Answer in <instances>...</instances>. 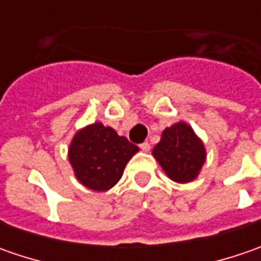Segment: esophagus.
Returning a JSON list of instances; mask_svg holds the SVG:
<instances>
[{
	"instance_id": "obj_1",
	"label": "esophagus",
	"mask_w": 261,
	"mask_h": 261,
	"mask_svg": "<svg viewBox=\"0 0 261 261\" xmlns=\"http://www.w3.org/2000/svg\"><path fill=\"white\" fill-rule=\"evenodd\" d=\"M139 148H141L144 152H148V151H149V148H151V145H149L148 142H142V144L139 145Z\"/></svg>"
}]
</instances>
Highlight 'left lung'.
Wrapping results in <instances>:
<instances>
[{
	"instance_id": "left-lung-1",
	"label": "left lung",
	"mask_w": 261,
	"mask_h": 261,
	"mask_svg": "<svg viewBox=\"0 0 261 261\" xmlns=\"http://www.w3.org/2000/svg\"><path fill=\"white\" fill-rule=\"evenodd\" d=\"M152 155L168 178L185 185L200 174L206 161V148L193 127L180 120L163 130Z\"/></svg>"
}]
</instances>
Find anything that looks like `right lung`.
Wrapping results in <instances>:
<instances>
[{
	"label": "right lung",
	"instance_id": "1",
	"mask_svg": "<svg viewBox=\"0 0 261 261\" xmlns=\"http://www.w3.org/2000/svg\"><path fill=\"white\" fill-rule=\"evenodd\" d=\"M138 151L113 127L94 122L72 136L68 161L81 185L94 192H107L122 178L126 164Z\"/></svg>",
	"mask_w": 261,
	"mask_h": 261
}]
</instances>
